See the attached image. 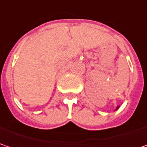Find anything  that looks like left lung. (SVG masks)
Here are the masks:
<instances>
[{
	"instance_id": "left-lung-1",
	"label": "left lung",
	"mask_w": 147,
	"mask_h": 147,
	"mask_svg": "<svg viewBox=\"0 0 147 147\" xmlns=\"http://www.w3.org/2000/svg\"><path fill=\"white\" fill-rule=\"evenodd\" d=\"M117 108H119V107H117Z\"/></svg>"
}]
</instances>
